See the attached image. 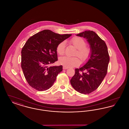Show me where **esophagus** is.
<instances>
[{
    "label": "esophagus",
    "mask_w": 129,
    "mask_h": 129,
    "mask_svg": "<svg viewBox=\"0 0 129 129\" xmlns=\"http://www.w3.org/2000/svg\"><path fill=\"white\" fill-rule=\"evenodd\" d=\"M68 69V68L66 67H65V66H63V70H67Z\"/></svg>",
    "instance_id": "34e87169"
}]
</instances>
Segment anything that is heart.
<instances>
[{"label": "heart", "instance_id": "heart-1", "mask_svg": "<svg viewBox=\"0 0 129 129\" xmlns=\"http://www.w3.org/2000/svg\"><path fill=\"white\" fill-rule=\"evenodd\" d=\"M71 43L74 46L76 50L74 55L78 56L82 62H86L91 55V50L90 47L86 45V41L82 38L74 37L71 40ZM56 52L59 55H63L65 51V42L63 41L59 43L56 47ZM59 63L66 67H73L78 65L80 60L76 56H63L59 58Z\"/></svg>", "mask_w": 129, "mask_h": 129}]
</instances>
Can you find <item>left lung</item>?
<instances>
[{"label": "left lung", "instance_id": "left-lung-1", "mask_svg": "<svg viewBox=\"0 0 129 129\" xmlns=\"http://www.w3.org/2000/svg\"><path fill=\"white\" fill-rule=\"evenodd\" d=\"M86 38L91 50L90 58L85 65L75 69V74L70 81L75 90L86 94L98 88L106 76L109 55L104 41L93 31H85L77 35Z\"/></svg>", "mask_w": 129, "mask_h": 129}]
</instances>
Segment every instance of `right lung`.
<instances>
[{"mask_svg": "<svg viewBox=\"0 0 129 129\" xmlns=\"http://www.w3.org/2000/svg\"><path fill=\"white\" fill-rule=\"evenodd\" d=\"M71 35L45 29L27 40L21 51V67L31 87L44 91L53 85L63 67L49 65L57 60V45Z\"/></svg>", "mask_w": 129, "mask_h": 129, "instance_id": "add662e5", "label": "right lung"}]
</instances>
